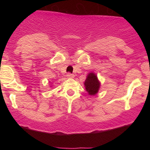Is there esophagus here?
I'll return each instance as SVG.
<instances>
[{"label":"esophagus","mask_w":150,"mask_h":150,"mask_svg":"<svg viewBox=\"0 0 150 150\" xmlns=\"http://www.w3.org/2000/svg\"><path fill=\"white\" fill-rule=\"evenodd\" d=\"M67 77H68V78H73V77H74V75L73 74L70 73H67Z\"/></svg>","instance_id":"esophagus-1"}]
</instances>
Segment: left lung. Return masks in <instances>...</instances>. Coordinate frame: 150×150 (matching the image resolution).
I'll list each match as a JSON object with an SVG mask.
<instances>
[{
  "label": "left lung",
  "mask_w": 150,
  "mask_h": 150,
  "mask_svg": "<svg viewBox=\"0 0 150 150\" xmlns=\"http://www.w3.org/2000/svg\"><path fill=\"white\" fill-rule=\"evenodd\" d=\"M85 86L86 90L89 95H94L97 94L100 87V83L98 81L97 77L95 74L91 73L87 75L85 82Z\"/></svg>",
  "instance_id": "obj_1"
}]
</instances>
